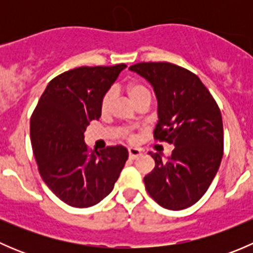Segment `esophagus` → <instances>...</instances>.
Wrapping results in <instances>:
<instances>
[{
	"label": "esophagus",
	"mask_w": 253,
	"mask_h": 253,
	"mask_svg": "<svg viewBox=\"0 0 253 253\" xmlns=\"http://www.w3.org/2000/svg\"><path fill=\"white\" fill-rule=\"evenodd\" d=\"M128 155L129 159H136L141 155V150L137 149V148H128Z\"/></svg>",
	"instance_id": "34e87169"
}]
</instances>
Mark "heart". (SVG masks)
<instances>
[{"mask_svg": "<svg viewBox=\"0 0 253 253\" xmlns=\"http://www.w3.org/2000/svg\"><path fill=\"white\" fill-rule=\"evenodd\" d=\"M127 93H128L132 103H133L136 106L141 105L142 103H145V101H149L150 103V100H152V93H150L149 88L145 86L144 84L138 83V82L129 83L128 86H127ZM114 99H115V90L114 89H109V90L104 94L100 103V109L103 114H106V112L111 110L112 104H114ZM119 133L121 134L124 138H127V139L134 138V136L132 134V132L129 131L128 128H120Z\"/></svg>", "mask_w": 253, "mask_h": 253, "instance_id": "1", "label": "heart"}]
</instances>
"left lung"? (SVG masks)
<instances>
[{
    "instance_id": "left-lung-1",
    "label": "left lung",
    "mask_w": 253,
    "mask_h": 253,
    "mask_svg": "<svg viewBox=\"0 0 253 253\" xmlns=\"http://www.w3.org/2000/svg\"><path fill=\"white\" fill-rule=\"evenodd\" d=\"M152 84L158 99L154 138L175 145L162 159L149 152L155 168L144 176L145 188L159 206L181 211L201 200L223 158L224 133L220 110L201 79L169 62L131 66Z\"/></svg>"
}]
</instances>
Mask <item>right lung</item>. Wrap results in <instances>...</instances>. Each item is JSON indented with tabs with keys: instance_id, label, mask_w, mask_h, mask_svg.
Returning <instances> with one entry per match:
<instances>
[{
	"instance_id": "right-lung-1",
	"label": "right lung",
	"mask_w": 253,
	"mask_h": 253,
	"mask_svg": "<svg viewBox=\"0 0 253 253\" xmlns=\"http://www.w3.org/2000/svg\"><path fill=\"white\" fill-rule=\"evenodd\" d=\"M126 65L78 67L47 84L30 117V139L47 187L68 206L88 208L114 188L128 158L122 145L89 152L84 132Z\"/></svg>"
}]
</instances>
